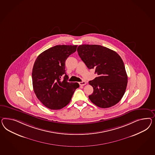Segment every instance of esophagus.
<instances>
[{
	"mask_svg": "<svg viewBox=\"0 0 155 155\" xmlns=\"http://www.w3.org/2000/svg\"><path fill=\"white\" fill-rule=\"evenodd\" d=\"M79 84H80V86H84V85H85L86 84V83L84 81H82V82H79Z\"/></svg>",
	"mask_w": 155,
	"mask_h": 155,
	"instance_id": "1",
	"label": "esophagus"
}]
</instances>
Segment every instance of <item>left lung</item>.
<instances>
[{
  "label": "left lung",
  "mask_w": 155,
  "mask_h": 155,
  "mask_svg": "<svg viewBox=\"0 0 155 155\" xmlns=\"http://www.w3.org/2000/svg\"><path fill=\"white\" fill-rule=\"evenodd\" d=\"M77 52L89 69H95L97 77L89 81L94 91L89 99L96 106L107 108L116 104L125 92L127 75L124 63L116 52L96 45H83Z\"/></svg>",
  "instance_id": "left-lung-1"
}]
</instances>
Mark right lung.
Segmentation results:
<instances>
[{"mask_svg":"<svg viewBox=\"0 0 155 155\" xmlns=\"http://www.w3.org/2000/svg\"><path fill=\"white\" fill-rule=\"evenodd\" d=\"M77 46L57 45L43 51L35 61L32 71L34 91L38 99L50 109H61L71 101L77 82H68L65 61ZM64 75V80H61Z\"/></svg>","mask_w":155,"mask_h":155,"instance_id":"1","label":"right lung"}]
</instances>
